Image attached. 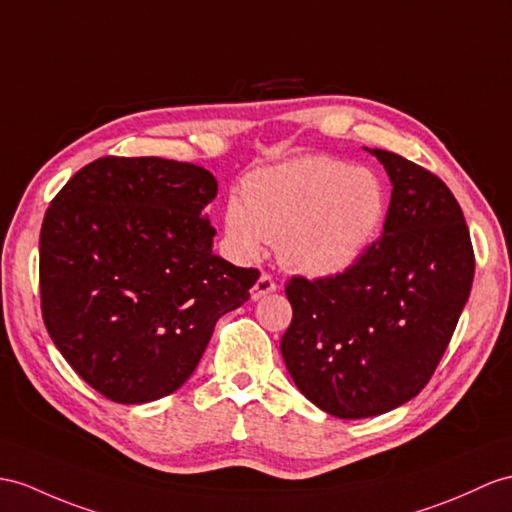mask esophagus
I'll use <instances>...</instances> for the list:
<instances>
[{
    "mask_svg": "<svg viewBox=\"0 0 512 512\" xmlns=\"http://www.w3.org/2000/svg\"><path fill=\"white\" fill-rule=\"evenodd\" d=\"M273 291H276V282H273V278L267 276V273H263V276L256 280V284L252 286V289H249V297H252L254 302H256V299L265 297V295H269Z\"/></svg>",
    "mask_w": 512,
    "mask_h": 512,
    "instance_id": "obj_1",
    "label": "esophagus"
}]
</instances>
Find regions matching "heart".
Listing matches in <instances>:
<instances>
[{"label": "heart", "mask_w": 512, "mask_h": 512, "mask_svg": "<svg viewBox=\"0 0 512 512\" xmlns=\"http://www.w3.org/2000/svg\"><path fill=\"white\" fill-rule=\"evenodd\" d=\"M386 213L389 193L376 171L304 156L256 171L243 184V204H226L223 232L236 258L252 260L276 241L286 267L328 278L365 256Z\"/></svg>", "instance_id": "heart-1"}]
</instances>
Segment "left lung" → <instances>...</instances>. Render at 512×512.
Instances as JSON below:
<instances>
[{
  "label": "left lung",
  "mask_w": 512,
  "mask_h": 512,
  "mask_svg": "<svg viewBox=\"0 0 512 512\" xmlns=\"http://www.w3.org/2000/svg\"><path fill=\"white\" fill-rule=\"evenodd\" d=\"M393 184L380 241L334 278H293L280 341L297 389L323 413L365 419L432 378L469 299L473 247L452 191L423 167L367 149Z\"/></svg>",
  "instance_id": "8db88e82"
}]
</instances>
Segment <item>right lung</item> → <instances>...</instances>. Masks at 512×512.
I'll list each match as a JSON object with an SVG mask.
<instances>
[{
  "instance_id": "right-lung-1",
  "label": "right lung",
  "mask_w": 512,
  "mask_h": 512,
  "mask_svg": "<svg viewBox=\"0 0 512 512\" xmlns=\"http://www.w3.org/2000/svg\"><path fill=\"white\" fill-rule=\"evenodd\" d=\"M217 180L191 162L99 158L49 204L41 308L58 352L119 404L160 400L191 378L215 323L260 273L213 252Z\"/></svg>"
}]
</instances>
